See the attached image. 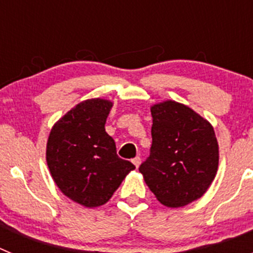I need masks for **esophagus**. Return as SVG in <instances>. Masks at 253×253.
Segmentation results:
<instances>
[{
  "label": "esophagus",
  "instance_id": "esophagus-1",
  "mask_svg": "<svg viewBox=\"0 0 253 253\" xmlns=\"http://www.w3.org/2000/svg\"><path fill=\"white\" fill-rule=\"evenodd\" d=\"M133 163H134V166L138 169V167H139V165H140V157L133 158Z\"/></svg>",
  "mask_w": 253,
  "mask_h": 253
}]
</instances>
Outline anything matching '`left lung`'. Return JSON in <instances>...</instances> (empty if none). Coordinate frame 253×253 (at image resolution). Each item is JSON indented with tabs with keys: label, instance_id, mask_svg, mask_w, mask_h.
Instances as JSON below:
<instances>
[{
	"label": "left lung",
	"instance_id": "left-lung-1",
	"mask_svg": "<svg viewBox=\"0 0 253 253\" xmlns=\"http://www.w3.org/2000/svg\"><path fill=\"white\" fill-rule=\"evenodd\" d=\"M152 146L139 166L158 202L180 208L202 198L219 162L213 126L190 107L165 101L151 109Z\"/></svg>",
	"mask_w": 253,
	"mask_h": 253
}]
</instances>
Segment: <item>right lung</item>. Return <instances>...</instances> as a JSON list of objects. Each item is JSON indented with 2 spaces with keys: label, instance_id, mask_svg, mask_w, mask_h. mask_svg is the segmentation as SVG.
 <instances>
[{
  "label": "right lung",
  "instance_id": "1",
  "mask_svg": "<svg viewBox=\"0 0 253 253\" xmlns=\"http://www.w3.org/2000/svg\"><path fill=\"white\" fill-rule=\"evenodd\" d=\"M113 102L86 100L53 126L46 144V163L60 191L73 202L95 208L109 202L133 163L116 154L105 123Z\"/></svg>",
  "mask_w": 253,
  "mask_h": 253
}]
</instances>
